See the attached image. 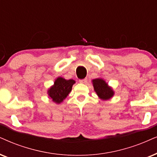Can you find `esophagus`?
<instances>
[{
	"label": "esophagus",
	"mask_w": 157,
	"mask_h": 157,
	"mask_svg": "<svg viewBox=\"0 0 157 157\" xmlns=\"http://www.w3.org/2000/svg\"><path fill=\"white\" fill-rule=\"evenodd\" d=\"M79 81H80V82H81V83H86L87 82H88V79L84 78V79H82V80H80Z\"/></svg>",
	"instance_id": "1"
}]
</instances>
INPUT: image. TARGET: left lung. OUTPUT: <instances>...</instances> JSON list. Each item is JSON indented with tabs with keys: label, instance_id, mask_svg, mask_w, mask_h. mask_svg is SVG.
Segmentation results:
<instances>
[{
	"label": "left lung",
	"instance_id": "obj_1",
	"mask_svg": "<svg viewBox=\"0 0 157 157\" xmlns=\"http://www.w3.org/2000/svg\"><path fill=\"white\" fill-rule=\"evenodd\" d=\"M93 85L97 95L102 100L109 99L114 95V91L112 90V88L108 86L107 83H106V82L102 79H95V80H93Z\"/></svg>",
	"mask_w": 157,
	"mask_h": 157
}]
</instances>
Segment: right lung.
Here are the masks:
<instances>
[{"label": "right lung", "instance_id": "right-lung-1", "mask_svg": "<svg viewBox=\"0 0 157 157\" xmlns=\"http://www.w3.org/2000/svg\"><path fill=\"white\" fill-rule=\"evenodd\" d=\"M75 81L73 80H65L62 77H58L54 82V85L48 90V95L52 98L53 101L60 104L68 96L72 90L73 84Z\"/></svg>", "mask_w": 157, "mask_h": 157}]
</instances>
